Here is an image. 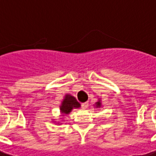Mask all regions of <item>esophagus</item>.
I'll list each match as a JSON object with an SVG mask.
<instances>
[{
    "instance_id": "esophagus-1",
    "label": "esophagus",
    "mask_w": 156,
    "mask_h": 156,
    "mask_svg": "<svg viewBox=\"0 0 156 156\" xmlns=\"http://www.w3.org/2000/svg\"><path fill=\"white\" fill-rule=\"evenodd\" d=\"M81 107H82V108H87V107H88V103L87 102H84V103L81 104Z\"/></svg>"
}]
</instances>
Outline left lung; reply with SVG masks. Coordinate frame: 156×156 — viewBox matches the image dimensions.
I'll list each match as a JSON object with an SVG mask.
<instances>
[{"label":"left lung","mask_w":156,"mask_h":156,"mask_svg":"<svg viewBox=\"0 0 156 156\" xmlns=\"http://www.w3.org/2000/svg\"><path fill=\"white\" fill-rule=\"evenodd\" d=\"M101 106V101H97L96 103H95V107H96V108H100Z\"/></svg>","instance_id":"obj_1"}]
</instances>
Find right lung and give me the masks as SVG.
Segmentation results:
<instances>
[{
    "label": "right lung",
    "instance_id": "obj_1",
    "mask_svg": "<svg viewBox=\"0 0 156 156\" xmlns=\"http://www.w3.org/2000/svg\"><path fill=\"white\" fill-rule=\"evenodd\" d=\"M80 107V104L78 101L76 100V98L69 94H66L62 104L60 106V110L61 113L63 115L69 114V112H71V110L73 108H78Z\"/></svg>",
    "mask_w": 156,
    "mask_h": 156
}]
</instances>
